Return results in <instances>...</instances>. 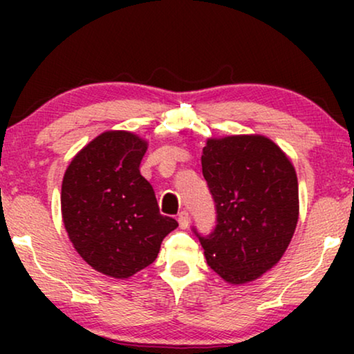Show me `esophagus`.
<instances>
[{"instance_id": "34e87169", "label": "esophagus", "mask_w": 354, "mask_h": 354, "mask_svg": "<svg viewBox=\"0 0 354 354\" xmlns=\"http://www.w3.org/2000/svg\"><path fill=\"white\" fill-rule=\"evenodd\" d=\"M178 225H180V229H187L188 225H190V216H188L187 211H180L178 212Z\"/></svg>"}]
</instances>
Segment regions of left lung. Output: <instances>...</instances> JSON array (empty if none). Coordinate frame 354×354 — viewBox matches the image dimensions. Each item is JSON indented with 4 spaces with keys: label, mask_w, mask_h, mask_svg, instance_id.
<instances>
[{
    "label": "left lung",
    "mask_w": 354,
    "mask_h": 354,
    "mask_svg": "<svg viewBox=\"0 0 354 354\" xmlns=\"http://www.w3.org/2000/svg\"><path fill=\"white\" fill-rule=\"evenodd\" d=\"M203 176L216 205V227L200 235L207 266L229 283H246L274 268L298 222L293 164L263 135L209 138Z\"/></svg>",
    "instance_id": "1"
}]
</instances>
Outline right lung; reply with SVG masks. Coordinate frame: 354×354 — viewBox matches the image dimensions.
I'll use <instances>...</instances> for the list:
<instances>
[{
	"instance_id": "1",
	"label": "right lung",
	"mask_w": 354,
	"mask_h": 354,
	"mask_svg": "<svg viewBox=\"0 0 354 354\" xmlns=\"http://www.w3.org/2000/svg\"><path fill=\"white\" fill-rule=\"evenodd\" d=\"M147 148L137 135L109 130L77 153L62 178V221L72 245L114 279L153 264L164 236L178 227L159 212L151 183L140 174Z\"/></svg>"
}]
</instances>
